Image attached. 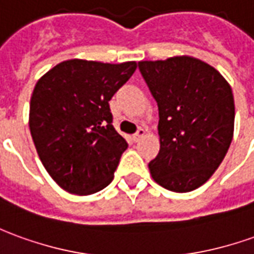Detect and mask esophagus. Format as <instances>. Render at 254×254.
<instances>
[{
	"label": "esophagus",
	"mask_w": 254,
	"mask_h": 254,
	"mask_svg": "<svg viewBox=\"0 0 254 254\" xmlns=\"http://www.w3.org/2000/svg\"><path fill=\"white\" fill-rule=\"evenodd\" d=\"M144 134H145L144 129H143V127H139V129H137V132L133 134V141H139Z\"/></svg>",
	"instance_id": "esophagus-1"
}]
</instances>
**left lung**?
<instances>
[{
    "label": "left lung",
    "instance_id": "left-lung-1",
    "mask_svg": "<svg viewBox=\"0 0 254 254\" xmlns=\"http://www.w3.org/2000/svg\"><path fill=\"white\" fill-rule=\"evenodd\" d=\"M139 70L159 113L161 148L148 164L152 179L175 192L201 187L231 144V86L212 65L189 56L139 62Z\"/></svg>",
    "mask_w": 254,
    "mask_h": 254
}]
</instances>
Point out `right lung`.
<instances>
[{
  "label": "right lung",
  "instance_id": "right-lung-1",
  "mask_svg": "<svg viewBox=\"0 0 254 254\" xmlns=\"http://www.w3.org/2000/svg\"><path fill=\"white\" fill-rule=\"evenodd\" d=\"M134 70V62L65 60L35 85L31 137L42 165L65 191L95 194L113 182L127 143L115 130L109 102Z\"/></svg>",
  "mask_w": 254,
  "mask_h": 254
}]
</instances>
